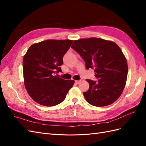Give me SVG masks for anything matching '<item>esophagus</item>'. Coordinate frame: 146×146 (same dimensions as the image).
Returning a JSON list of instances; mask_svg holds the SVG:
<instances>
[{
	"label": "esophagus",
	"instance_id": "esophagus-1",
	"mask_svg": "<svg viewBox=\"0 0 146 146\" xmlns=\"http://www.w3.org/2000/svg\"><path fill=\"white\" fill-rule=\"evenodd\" d=\"M80 82H81V80H76V83L77 84L80 83Z\"/></svg>",
	"mask_w": 146,
	"mask_h": 146
}]
</instances>
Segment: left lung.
<instances>
[{"instance_id":"1","label":"left lung","mask_w":146,"mask_h":146,"mask_svg":"<svg viewBox=\"0 0 146 146\" xmlns=\"http://www.w3.org/2000/svg\"><path fill=\"white\" fill-rule=\"evenodd\" d=\"M71 47L94 69L98 82L87 79L90 88L83 92L86 100L96 107L114 103L121 96L127 78V61L115 42L98 38L75 40Z\"/></svg>"}]
</instances>
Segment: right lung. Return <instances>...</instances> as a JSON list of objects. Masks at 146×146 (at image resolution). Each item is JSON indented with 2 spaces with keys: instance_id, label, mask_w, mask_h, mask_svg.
Here are the masks:
<instances>
[{
  "instance_id": "obj_1",
  "label": "right lung",
  "mask_w": 146,
  "mask_h": 146,
  "mask_svg": "<svg viewBox=\"0 0 146 146\" xmlns=\"http://www.w3.org/2000/svg\"><path fill=\"white\" fill-rule=\"evenodd\" d=\"M73 40L47 39L31 46L23 58L24 83L35 102L52 107L60 104L74 83L55 74L61 72L63 58Z\"/></svg>"
}]
</instances>
